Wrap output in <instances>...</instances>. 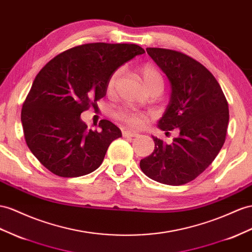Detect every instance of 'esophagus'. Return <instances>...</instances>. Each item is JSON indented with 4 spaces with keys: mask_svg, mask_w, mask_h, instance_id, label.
Instances as JSON below:
<instances>
[{
    "mask_svg": "<svg viewBox=\"0 0 252 252\" xmlns=\"http://www.w3.org/2000/svg\"><path fill=\"white\" fill-rule=\"evenodd\" d=\"M137 133L136 132H131V131H122V136L124 137H135L137 136Z\"/></svg>",
    "mask_w": 252,
    "mask_h": 252,
    "instance_id": "1",
    "label": "esophagus"
}]
</instances>
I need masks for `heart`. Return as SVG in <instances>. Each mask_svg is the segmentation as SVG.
Instances as JSON below:
<instances>
[{
  "mask_svg": "<svg viewBox=\"0 0 252 252\" xmlns=\"http://www.w3.org/2000/svg\"><path fill=\"white\" fill-rule=\"evenodd\" d=\"M139 72L145 86L147 87L148 90L157 86H163L162 75H160V73L158 72V70L157 68H154L153 66H151V64H144V66L139 69ZM119 74H120V71L118 70L116 71V72H114L111 75V77H109V80L107 82V92H113L116 81H117ZM114 116L117 120L124 122V124H126V126L135 127V128L144 126L146 125V122L148 121V116L146 114H143L137 111H133V109H128V108L119 109L118 112L115 113Z\"/></svg>",
  "mask_w": 252,
  "mask_h": 252,
  "instance_id": "b5f03b06",
  "label": "heart"
}]
</instances>
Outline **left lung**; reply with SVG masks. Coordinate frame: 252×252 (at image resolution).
Masks as SVG:
<instances>
[{"instance_id":"obj_1","label":"left lung","mask_w":252,"mask_h":252,"mask_svg":"<svg viewBox=\"0 0 252 252\" xmlns=\"http://www.w3.org/2000/svg\"><path fill=\"white\" fill-rule=\"evenodd\" d=\"M171 85L168 106L158 127L180 135L170 145L153 137L154 151L140 160V169L154 181L183 185L208 168L222 148L229 107L217 80L202 63L176 50L147 48Z\"/></svg>"}]
</instances>
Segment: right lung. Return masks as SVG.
Listing matches in <instances>:
<instances>
[{
    "label": "right lung",
    "instance_id": "add662e5",
    "mask_svg": "<svg viewBox=\"0 0 252 252\" xmlns=\"http://www.w3.org/2000/svg\"><path fill=\"white\" fill-rule=\"evenodd\" d=\"M145 50L132 43H85L55 56L35 77L23 102L27 145L54 175L76 178L94 171L121 131L109 120L88 130L81 114L106 94L109 77Z\"/></svg>",
    "mask_w": 252,
    "mask_h": 252
}]
</instances>
